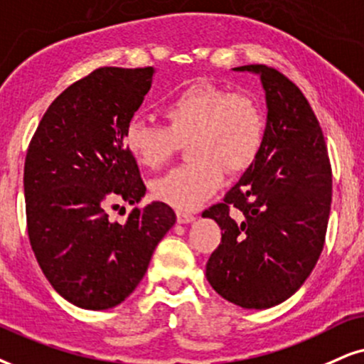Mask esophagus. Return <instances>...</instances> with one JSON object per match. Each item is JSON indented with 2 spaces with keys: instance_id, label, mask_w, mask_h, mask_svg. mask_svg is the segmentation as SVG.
I'll return each instance as SVG.
<instances>
[{
  "instance_id": "obj_1",
  "label": "esophagus",
  "mask_w": 364,
  "mask_h": 364,
  "mask_svg": "<svg viewBox=\"0 0 364 364\" xmlns=\"http://www.w3.org/2000/svg\"><path fill=\"white\" fill-rule=\"evenodd\" d=\"M177 221L178 224H191L196 221V216L191 213H183V210H178L177 213Z\"/></svg>"
}]
</instances>
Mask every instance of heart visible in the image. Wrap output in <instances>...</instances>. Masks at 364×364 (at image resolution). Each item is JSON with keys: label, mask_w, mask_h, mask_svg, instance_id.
Returning <instances> with one entry per match:
<instances>
[{"label": "heart", "mask_w": 364, "mask_h": 364, "mask_svg": "<svg viewBox=\"0 0 364 364\" xmlns=\"http://www.w3.org/2000/svg\"><path fill=\"white\" fill-rule=\"evenodd\" d=\"M165 127L134 118L124 129V148L138 165L156 168L186 143L191 161L170 170L151 186L161 203L196 210L219 191L224 168L243 172L263 146L264 119L245 94H231L210 82H194L160 109Z\"/></svg>", "instance_id": "obj_1"}]
</instances>
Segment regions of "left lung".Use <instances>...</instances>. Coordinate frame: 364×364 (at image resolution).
Returning <instances> with one entry per match:
<instances>
[{
	"label": "left lung",
	"instance_id": "1",
	"mask_svg": "<svg viewBox=\"0 0 364 364\" xmlns=\"http://www.w3.org/2000/svg\"><path fill=\"white\" fill-rule=\"evenodd\" d=\"M259 75L267 101L263 146L224 196L204 210L223 231L205 264L210 287L235 306L270 309L302 287L324 248L333 173L324 134L306 96L267 65L235 67Z\"/></svg>",
	"mask_w": 364,
	"mask_h": 364
}]
</instances>
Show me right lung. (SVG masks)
<instances>
[{
  "instance_id": "1",
  "label": "right lung",
  "mask_w": 364,
  "mask_h": 364,
  "mask_svg": "<svg viewBox=\"0 0 364 364\" xmlns=\"http://www.w3.org/2000/svg\"><path fill=\"white\" fill-rule=\"evenodd\" d=\"M154 67H102L52 102L25 160L26 226L35 258L58 295L87 311L116 307L145 277L175 224L164 203L109 221L114 200L138 204L146 187L124 129L154 82Z\"/></svg>"
}]
</instances>
